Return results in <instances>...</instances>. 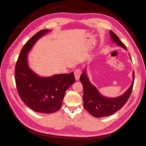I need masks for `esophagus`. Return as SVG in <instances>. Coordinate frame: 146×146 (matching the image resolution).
Listing matches in <instances>:
<instances>
[{"label":"esophagus","instance_id":"1","mask_svg":"<svg viewBox=\"0 0 146 146\" xmlns=\"http://www.w3.org/2000/svg\"><path fill=\"white\" fill-rule=\"evenodd\" d=\"M81 74V70L80 69H76L75 71H74V78H75V80L76 81L79 80Z\"/></svg>","mask_w":146,"mask_h":146}]
</instances>
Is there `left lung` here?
Instances as JSON below:
<instances>
[{
  "label": "left lung",
  "mask_w": 146,
  "mask_h": 146,
  "mask_svg": "<svg viewBox=\"0 0 146 146\" xmlns=\"http://www.w3.org/2000/svg\"><path fill=\"white\" fill-rule=\"evenodd\" d=\"M110 36L115 44L127 50L125 45L119 39L118 36L113 31H110ZM129 58L131 59L130 55ZM86 72V66L80 79L83 86L84 109L96 118L108 117L114 114L116 111L121 109L128 100L132 92L134 81V71L133 72V81L129 88L124 94L115 98H108L100 94L98 88L89 81Z\"/></svg>",
  "instance_id": "left-lung-1"
}]
</instances>
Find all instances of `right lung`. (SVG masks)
Masks as SVG:
<instances>
[{
  "label": "right lung",
  "instance_id": "add662e5",
  "mask_svg": "<svg viewBox=\"0 0 146 146\" xmlns=\"http://www.w3.org/2000/svg\"><path fill=\"white\" fill-rule=\"evenodd\" d=\"M50 31L41 30L24 45L15 72L17 91L21 100L31 110L46 114L60 109L66 91L75 82L73 72L45 77L38 75L29 66V52L39 39Z\"/></svg>",
  "mask_w": 146,
  "mask_h": 146
}]
</instances>
